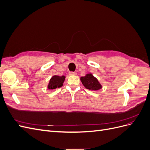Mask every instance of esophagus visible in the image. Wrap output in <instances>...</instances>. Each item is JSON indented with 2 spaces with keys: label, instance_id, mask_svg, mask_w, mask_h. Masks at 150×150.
<instances>
[{
  "label": "esophagus",
  "instance_id": "1",
  "mask_svg": "<svg viewBox=\"0 0 150 150\" xmlns=\"http://www.w3.org/2000/svg\"><path fill=\"white\" fill-rule=\"evenodd\" d=\"M76 72H72V71H71V72H69V75H76Z\"/></svg>",
  "mask_w": 150,
  "mask_h": 150
}]
</instances>
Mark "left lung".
<instances>
[{
    "label": "left lung",
    "instance_id": "8db88e82",
    "mask_svg": "<svg viewBox=\"0 0 150 150\" xmlns=\"http://www.w3.org/2000/svg\"><path fill=\"white\" fill-rule=\"evenodd\" d=\"M81 81L84 87L89 90L96 91L100 89L102 86L98 79L91 74H88L84 77H81Z\"/></svg>",
    "mask_w": 150,
    "mask_h": 150
}]
</instances>
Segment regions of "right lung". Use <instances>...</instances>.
<instances>
[{"instance_id": "add662e5", "label": "right lung", "mask_w": 150, "mask_h": 150, "mask_svg": "<svg viewBox=\"0 0 150 150\" xmlns=\"http://www.w3.org/2000/svg\"><path fill=\"white\" fill-rule=\"evenodd\" d=\"M65 80V76H54L50 79L48 84V89H54L57 88H60L63 85V83Z\"/></svg>"}]
</instances>
